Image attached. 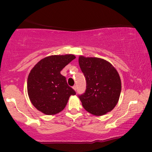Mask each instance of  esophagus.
I'll list each match as a JSON object with an SVG mask.
<instances>
[{"label": "esophagus", "instance_id": "34e87169", "mask_svg": "<svg viewBox=\"0 0 152 152\" xmlns=\"http://www.w3.org/2000/svg\"><path fill=\"white\" fill-rule=\"evenodd\" d=\"M72 88H73L75 91H77V86H76V85H75V86H72Z\"/></svg>", "mask_w": 152, "mask_h": 152}]
</instances>
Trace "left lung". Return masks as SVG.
Here are the masks:
<instances>
[{
	"instance_id": "1",
	"label": "left lung",
	"mask_w": 152,
	"mask_h": 152,
	"mask_svg": "<svg viewBox=\"0 0 152 152\" xmlns=\"http://www.w3.org/2000/svg\"><path fill=\"white\" fill-rule=\"evenodd\" d=\"M79 64L86 81V88L78 95L86 111L103 115L117 104L121 92V80L109 61L97 57L80 56Z\"/></svg>"
}]
</instances>
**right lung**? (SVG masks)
<instances>
[{
	"label": "right lung",
	"mask_w": 152,
	"mask_h": 152,
	"mask_svg": "<svg viewBox=\"0 0 152 152\" xmlns=\"http://www.w3.org/2000/svg\"><path fill=\"white\" fill-rule=\"evenodd\" d=\"M75 59L73 55L49 56L31 70L27 87L31 102L37 109L46 115H55L65 108L70 95L76 94L60 73Z\"/></svg>",
	"instance_id": "right-lung-1"
}]
</instances>
